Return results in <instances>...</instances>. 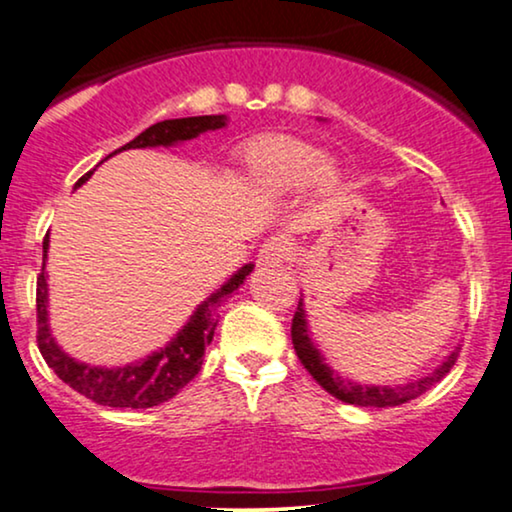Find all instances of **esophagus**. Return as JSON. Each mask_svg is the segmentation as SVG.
<instances>
[{
    "instance_id": "esophagus-1",
    "label": "esophagus",
    "mask_w": 512,
    "mask_h": 512,
    "mask_svg": "<svg viewBox=\"0 0 512 512\" xmlns=\"http://www.w3.org/2000/svg\"><path fill=\"white\" fill-rule=\"evenodd\" d=\"M291 242L284 235L270 237V240L263 242V247L258 249L256 263L263 265V268H277V265L284 263V258L289 256Z\"/></svg>"
}]
</instances>
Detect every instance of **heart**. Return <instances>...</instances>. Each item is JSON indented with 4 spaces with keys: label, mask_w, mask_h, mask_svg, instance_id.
I'll return each instance as SVG.
<instances>
[{
    "label": "heart",
    "mask_w": 512,
    "mask_h": 512,
    "mask_svg": "<svg viewBox=\"0 0 512 512\" xmlns=\"http://www.w3.org/2000/svg\"><path fill=\"white\" fill-rule=\"evenodd\" d=\"M244 167L256 185L272 192L303 188L308 183L331 185L336 167L322 159L320 148L296 136H263L244 150Z\"/></svg>",
    "instance_id": "b5f03b06"
}]
</instances>
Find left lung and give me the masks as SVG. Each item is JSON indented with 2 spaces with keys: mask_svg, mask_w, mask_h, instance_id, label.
I'll list each match as a JSON object with an SVG mask.
<instances>
[{
  "mask_svg": "<svg viewBox=\"0 0 512 512\" xmlns=\"http://www.w3.org/2000/svg\"><path fill=\"white\" fill-rule=\"evenodd\" d=\"M291 341H294L298 360H301L303 367L310 371V376H313L315 381L327 390V393L338 397L341 402L357 404V407H397V404L414 400V397L423 395L426 390L433 388L435 383H440L442 378L449 374V369L454 367L456 360H459V350H454V353H451L447 360L433 371V374H428L426 378H418L414 383H407V386L381 388V386H357V383H348L345 378L336 376L334 371L324 364L320 350H317L313 341H310L303 303H298L294 320H291Z\"/></svg>",
  "mask_w": 512,
  "mask_h": 512,
  "instance_id": "left-lung-1",
  "label": "left lung"
}]
</instances>
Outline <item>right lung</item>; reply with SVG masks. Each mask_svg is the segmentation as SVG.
I'll use <instances>...</instances> for the list:
<instances>
[{"label": "right lung", "instance_id": "1", "mask_svg": "<svg viewBox=\"0 0 512 512\" xmlns=\"http://www.w3.org/2000/svg\"><path fill=\"white\" fill-rule=\"evenodd\" d=\"M228 117L225 115H204V117H183V119H164L148 126L143 134H138L134 141L122 145L119 150L126 148H155V145H171L178 141H190L202 134V131L223 129ZM115 150V152H119ZM89 174H84L75 183L79 188L84 181H89ZM49 249V232L44 237V258ZM254 265H244V268L232 275L223 284L221 291L207 298L199 308L192 313L190 322L178 331L174 341L167 343V348H159L157 353L145 357L141 362L126 364L119 369H101L89 367V364L75 362L58 348L56 341L51 338L49 324H46V275L44 263L42 272L37 275V345L39 353L46 364L56 371L63 383H68L72 390L89 397L91 402L103 404V407H129V409H148L157 404L167 402L181 390L185 383H190L202 369L204 348L211 343L216 329V305L221 303L223 296L232 294L240 289V284L247 280Z\"/></svg>", "mask_w": 512, "mask_h": 512}]
</instances>
